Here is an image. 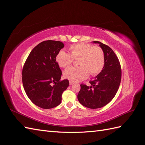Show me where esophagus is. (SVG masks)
I'll return each instance as SVG.
<instances>
[{
	"mask_svg": "<svg viewBox=\"0 0 145 145\" xmlns=\"http://www.w3.org/2000/svg\"><path fill=\"white\" fill-rule=\"evenodd\" d=\"M69 85H72V84H73V82H71V81H69Z\"/></svg>",
	"mask_w": 145,
	"mask_h": 145,
	"instance_id": "1",
	"label": "esophagus"
}]
</instances>
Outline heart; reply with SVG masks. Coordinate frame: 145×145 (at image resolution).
Masks as SVG:
<instances>
[{
  "mask_svg": "<svg viewBox=\"0 0 145 145\" xmlns=\"http://www.w3.org/2000/svg\"><path fill=\"white\" fill-rule=\"evenodd\" d=\"M71 54L64 50L56 56L57 63L62 68L71 65L74 59H77L79 67H71L63 72L64 77L71 82H78L89 76L99 74L105 65V54L102 48L89 43H78L69 47Z\"/></svg>",
  "mask_w": 145,
  "mask_h": 145,
  "instance_id": "heart-1",
  "label": "heart"
}]
</instances>
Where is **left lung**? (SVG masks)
Listing matches in <instances>:
<instances>
[{
  "instance_id": "8db88e82",
  "label": "left lung",
  "mask_w": 145,
  "mask_h": 145,
  "mask_svg": "<svg viewBox=\"0 0 145 145\" xmlns=\"http://www.w3.org/2000/svg\"><path fill=\"white\" fill-rule=\"evenodd\" d=\"M105 54V65L103 69L94 79L90 81L91 86L80 85L77 95L79 102L91 109L102 108L109 103L114 97L119 88L121 71L117 56L111 48L98 41Z\"/></svg>"
}]
</instances>
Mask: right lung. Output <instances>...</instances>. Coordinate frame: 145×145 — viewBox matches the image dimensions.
<instances>
[{"label":"right lung","mask_w":145,"mask_h":145,"mask_svg":"<svg viewBox=\"0 0 145 145\" xmlns=\"http://www.w3.org/2000/svg\"><path fill=\"white\" fill-rule=\"evenodd\" d=\"M63 47L60 41H43L33 48L24 64V89L30 100L39 107L51 109L58 106L63 92L69 86L68 80H60L62 71L56 60Z\"/></svg>","instance_id":"add662e5"}]
</instances>
